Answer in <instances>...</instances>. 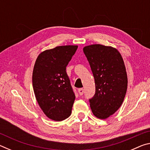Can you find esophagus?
Returning a JSON list of instances; mask_svg holds the SVG:
<instances>
[{
	"label": "esophagus",
	"mask_w": 150,
	"mask_h": 150,
	"mask_svg": "<svg viewBox=\"0 0 150 150\" xmlns=\"http://www.w3.org/2000/svg\"><path fill=\"white\" fill-rule=\"evenodd\" d=\"M78 92H79V95H83V93H84V89L82 88H79V89H78Z\"/></svg>",
	"instance_id": "34e87169"
}]
</instances>
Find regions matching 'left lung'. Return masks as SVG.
<instances>
[{
  "mask_svg": "<svg viewBox=\"0 0 150 150\" xmlns=\"http://www.w3.org/2000/svg\"><path fill=\"white\" fill-rule=\"evenodd\" d=\"M93 77L95 94L90 98L93 115L100 119L112 115L125 97L128 78L122 57L110 46L94 44L83 48Z\"/></svg>",
  "mask_w": 150,
  "mask_h": 150,
  "instance_id": "8db88e82",
  "label": "left lung"
}]
</instances>
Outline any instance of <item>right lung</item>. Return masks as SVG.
I'll return each mask as SVG.
<instances>
[{"label":"right lung","instance_id":"1","mask_svg":"<svg viewBox=\"0 0 150 150\" xmlns=\"http://www.w3.org/2000/svg\"><path fill=\"white\" fill-rule=\"evenodd\" d=\"M77 45L57 46L41 53L35 61L32 84L36 100L48 118L62 121L71 114L75 95L66 67Z\"/></svg>","mask_w":150,"mask_h":150}]
</instances>
